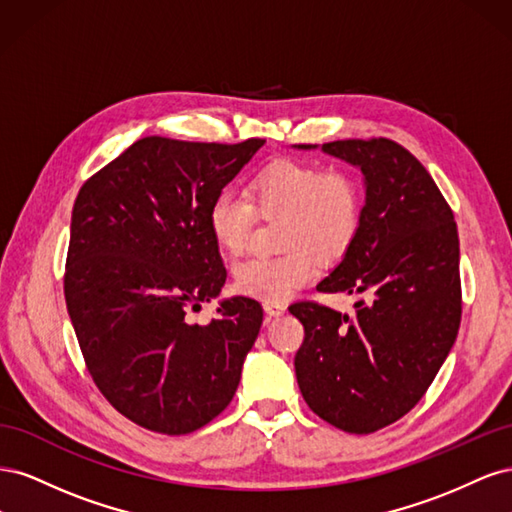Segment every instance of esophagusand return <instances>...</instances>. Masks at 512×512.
<instances>
[{"instance_id":"1","label":"esophagus","mask_w":512,"mask_h":512,"mask_svg":"<svg viewBox=\"0 0 512 512\" xmlns=\"http://www.w3.org/2000/svg\"><path fill=\"white\" fill-rule=\"evenodd\" d=\"M265 312H267V316L277 318V316L286 314V305H284V303H273V301H267V303H265Z\"/></svg>"}]
</instances>
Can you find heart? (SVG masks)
I'll return each mask as SVG.
<instances>
[{
  "instance_id": "1",
  "label": "heart",
  "mask_w": 512,
  "mask_h": 512,
  "mask_svg": "<svg viewBox=\"0 0 512 512\" xmlns=\"http://www.w3.org/2000/svg\"><path fill=\"white\" fill-rule=\"evenodd\" d=\"M250 196L260 215H282L280 256H254L235 267L232 280L245 297L284 301L314 280L316 258L333 260L352 243L361 222V194L342 170L297 160H275L254 177ZM254 208L232 190L213 196L207 224L222 252L239 256L250 237Z\"/></svg>"
}]
</instances>
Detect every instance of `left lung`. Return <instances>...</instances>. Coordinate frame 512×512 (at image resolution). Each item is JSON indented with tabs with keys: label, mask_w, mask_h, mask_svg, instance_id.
<instances>
[{
	"label": "left lung",
	"mask_w": 512,
	"mask_h": 512,
	"mask_svg": "<svg viewBox=\"0 0 512 512\" xmlns=\"http://www.w3.org/2000/svg\"><path fill=\"white\" fill-rule=\"evenodd\" d=\"M318 149V145H294ZM359 168V230L320 292L365 294L354 314L290 305L305 339L294 371L307 406L348 433H371L408 414L451 352L461 322L459 237L436 181L389 138L324 143Z\"/></svg>",
	"instance_id": "1"
}]
</instances>
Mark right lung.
<instances>
[{"label":"right lung","instance_id":"obj_1","mask_svg":"<svg viewBox=\"0 0 512 512\" xmlns=\"http://www.w3.org/2000/svg\"><path fill=\"white\" fill-rule=\"evenodd\" d=\"M262 145L147 136L74 200L64 277L72 327L102 395L145 429L192 433L237 391L260 303L222 299L209 324L188 312L226 282L207 224L211 200Z\"/></svg>","mask_w":512,"mask_h":512}]
</instances>
